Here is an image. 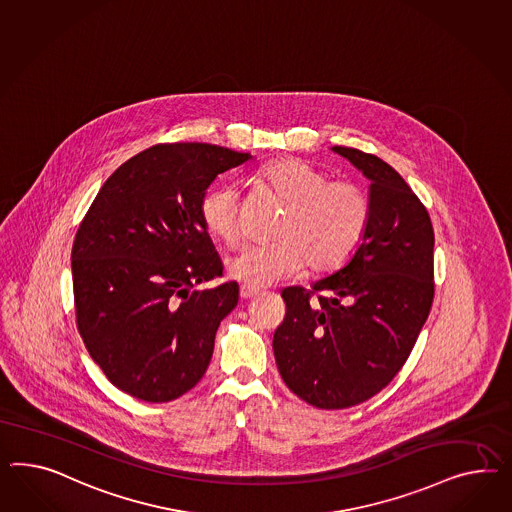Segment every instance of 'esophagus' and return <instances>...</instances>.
I'll use <instances>...</instances> for the list:
<instances>
[{
    "instance_id": "obj_1",
    "label": "esophagus",
    "mask_w": 512,
    "mask_h": 512,
    "mask_svg": "<svg viewBox=\"0 0 512 512\" xmlns=\"http://www.w3.org/2000/svg\"><path fill=\"white\" fill-rule=\"evenodd\" d=\"M253 296H257V291L255 289H249V287H240V298L242 300H249V298H253Z\"/></svg>"
}]
</instances>
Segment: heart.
<instances>
[{
    "mask_svg": "<svg viewBox=\"0 0 512 512\" xmlns=\"http://www.w3.org/2000/svg\"><path fill=\"white\" fill-rule=\"evenodd\" d=\"M257 179L276 195L285 210L274 242L249 244L227 261V274L249 289H263L302 274L339 270L365 238L371 207L365 192L302 158H279L261 167ZM210 235L233 246L242 233L240 195L233 184L208 188L199 205Z\"/></svg>",
    "mask_w": 512,
    "mask_h": 512,
    "instance_id": "1",
    "label": "heart"
}]
</instances>
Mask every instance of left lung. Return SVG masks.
Wrapping results in <instances>:
<instances>
[{
    "instance_id": "obj_1",
    "label": "left lung",
    "mask_w": 512,
    "mask_h": 512,
    "mask_svg": "<svg viewBox=\"0 0 512 512\" xmlns=\"http://www.w3.org/2000/svg\"><path fill=\"white\" fill-rule=\"evenodd\" d=\"M369 180L371 218L350 261L281 292L287 315L274 333L283 382L307 404L341 410L371 399L408 360L434 298L429 212L401 175L374 154L332 147ZM330 291L311 303L315 291Z\"/></svg>"
}]
</instances>
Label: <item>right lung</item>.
Masks as SVG:
<instances>
[{
    "mask_svg": "<svg viewBox=\"0 0 512 512\" xmlns=\"http://www.w3.org/2000/svg\"><path fill=\"white\" fill-rule=\"evenodd\" d=\"M253 156L210 143H160L100 188L72 246L78 332L111 384L167 402L203 378L221 320L238 304L199 205L214 179Z\"/></svg>",
    "mask_w": 512,
    "mask_h": 512,
    "instance_id": "1",
    "label": "right lung"
}]
</instances>
